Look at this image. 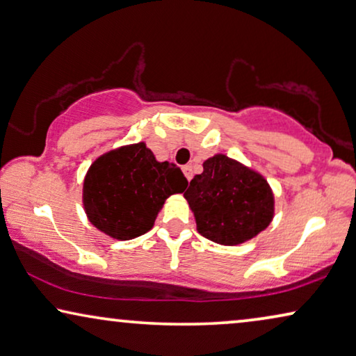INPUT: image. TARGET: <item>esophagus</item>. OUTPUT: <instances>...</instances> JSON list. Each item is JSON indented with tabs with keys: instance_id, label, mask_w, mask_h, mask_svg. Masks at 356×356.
<instances>
[{
	"instance_id": "esophagus-1",
	"label": "esophagus",
	"mask_w": 356,
	"mask_h": 356,
	"mask_svg": "<svg viewBox=\"0 0 356 356\" xmlns=\"http://www.w3.org/2000/svg\"><path fill=\"white\" fill-rule=\"evenodd\" d=\"M183 173H184V177H186L188 181H191V178H193V170H191V165H184Z\"/></svg>"
}]
</instances>
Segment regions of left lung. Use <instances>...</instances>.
Instances as JSON below:
<instances>
[{
  "instance_id": "obj_1",
  "label": "left lung",
  "mask_w": 356,
  "mask_h": 356,
  "mask_svg": "<svg viewBox=\"0 0 356 356\" xmlns=\"http://www.w3.org/2000/svg\"><path fill=\"white\" fill-rule=\"evenodd\" d=\"M199 234L221 245L255 238L271 223L275 195L266 179L225 154L204 162L184 193Z\"/></svg>"
}]
</instances>
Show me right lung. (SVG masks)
Wrapping results in <instances>:
<instances>
[{
    "mask_svg": "<svg viewBox=\"0 0 356 356\" xmlns=\"http://www.w3.org/2000/svg\"><path fill=\"white\" fill-rule=\"evenodd\" d=\"M188 186L175 163L159 162L144 143L97 157L83 181V207L97 229L118 241L135 239L154 226L172 194Z\"/></svg>",
    "mask_w": 356,
    "mask_h": 356,
    "instance_id": "obj_1",
    "label": "right lung"
}]
</instances>
